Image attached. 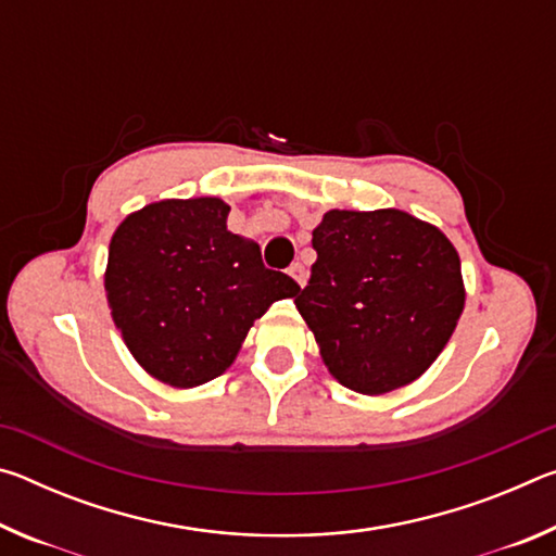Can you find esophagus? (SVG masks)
Wrapping results in <instances>:
<instances>
[{"mask_svg":"<svg viewBox=\"0 0 556 556\" xmlns=\"http://www.w3.org/2000/svg\"><path fill=\"white\" fill-rule=\"evenodd\" d=\"M289 275L294 277V281H296L299 287L306 285V269H304V265H301V262H294V265L289 267Z\"/></svg>","mask_w":556,"mask_h":556,"instance_id":"obj_1","label":"esophagus"}]
</instances>
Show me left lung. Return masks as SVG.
I'll return each mask as SVG.
<instances>
[{
  "label": "left lung",
  "instance_id": "obj_1",
  "mask_svg": "<svg viewBox=\"0 0 556 556\" xmlns=\"http://www.w3.org/2000/svg\"><path fill=\"white\" fill-rule=\"evenodd\" d=\"M312 279L294 304L333 378L363 394L417 380L464 312L460 260L446 235L404 211H328Z\"/></svg>",
  "mask_w": 556,
  "mask_h": 556
}]
</instances>
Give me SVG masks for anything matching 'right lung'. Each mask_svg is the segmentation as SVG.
Returning a JSON list of instances; mask_svg holds the SVG:
<instances>
[{
  "label": "right lung",
  "instance_id": "right-lung-1",
  "mask_svg": "<svg viewBox=\"0 0 556 556\" xmlns=\"http://www.w3.org/2000/svg\"><path fill=\"white\" fill-rule=\"evenodd\" d=\"M220 199L159 201L112 235L105 291L129 353L156 380L195 388L230 368L267 308L299 285L228 230Z\"/></svg>",
  "mask_w": 556,
  "mask_h": 556
}]
</instances>
